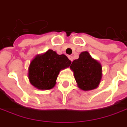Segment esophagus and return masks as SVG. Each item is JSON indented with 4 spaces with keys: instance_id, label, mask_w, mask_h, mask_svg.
Returning <instances> with one entry per match:
<instances>
[{
    "instance_id": "1",
    "label": "esophagus",
    "mask_w": 127,
    "mask_h": 127,
    "mask_svg": "<svg viewBox=\"0 0 127 127\" xmlns=\"http://www.w3.org/2000/svg\"><path fill=\"white\" fill-rule=\"evenodd\" d=\"M68 59H70L71 61H73V56H68Z\"/></svg>"
}]
</instances>
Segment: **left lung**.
<instances>
[{
    "label": "left lung",
    "mask_w": 127,
    "mask_h": 127,
    "mask_svg": "<svg viewBox=\"0 0 127 127\" xmlns=\"http://www.w3.org/2000/svg\"><path fill=\"white\" fill-rule=\"evenodd\" d=\"M70 68L73 71L76 83L81 90H93L100 84L102 66L88 51L82 52L79 58L72 62Z\"/></svg>",
    "instance_id": "left-lung-1"
}]
</instances>
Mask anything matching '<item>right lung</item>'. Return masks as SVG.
<instances>
[{
  "mask_svg": "<svg viewBox=\"0 0 127 127\" xmlns=\"http://www.w3.org/2000/svg\"><path fill=\"white\" fill-rule=\"evenodd\" d=\"M68 57L59 55L53 50L37 56L29 66L28 77L30 82L40 90H49L56 85V81L61 70L71 65Z\"/></svg>",
  "mask_w": 127,
  "mask_h": 127,
  "instance_id": "right-lung-1",
  "label": "right lung"
}]
</instances>
